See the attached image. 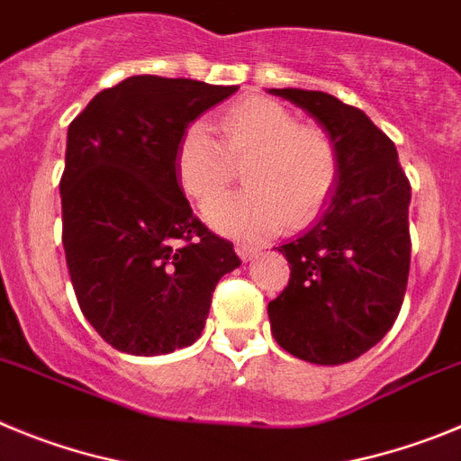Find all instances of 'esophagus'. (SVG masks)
<instances>
[{
  "label": "esophagus",
  "instance_id": "esophagus-1",
  "mask_svg": "<svg viewBox=\"0 0 461 461\" xmlns=\"http://www.w3.org/2000/svg\"><path fill=\"white\" fill-rule=\"evenodd\" d=\"M235 251H238V256L242 260H251L256 256V247H251V244H247V242H238L235 244Z\"/></svg>",
  "mask_w": 461,
  "mask_h": 461
}]
</instances>
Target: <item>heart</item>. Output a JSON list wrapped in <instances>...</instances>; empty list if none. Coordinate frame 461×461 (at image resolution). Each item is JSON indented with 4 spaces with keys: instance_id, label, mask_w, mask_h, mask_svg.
Wrapping results in <instances>:
<instances>
[{
    "instance_id": "b5f03b06",
    "label": "heart",
    "mask_w": 461,
    "mask_h": 461,
    "mask_svg": "<svg viewBox=\"0 0 461 461\" xmlns=\"http://www.w3.org/2000/svg\"><path fill=\"white\" fill-rule=\"evenodd\" d=\"M247 189L210 203L212 226L238 238H260L284 223L304 226L330 203L341 175L337 142L323 126L266 96L230 105L219 117V140L203 124L186 126L175 149V173L195 203L212 201L244 166Z\"/></svg>"
}]
</instances>
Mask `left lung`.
Returning <instances> with one entry per match:
<instances>
[{
    "mask_svg": "<svg viewBox=\"0 0 461 461\" xmlns=\"http://www.w3.org/2000/svg\"><path fill=\"white\" fill-rule=\"evenodd\" d=\"M337 142L341 175L319 223L281 244L288 286L267 304L276 344L313 365L356 360L385 337L411 266L409 177L394 142L360 108L312 89H270Z\"/></svg>",
    "mask_w": 461,
    "mask_h": 461,
    "instance_id": "1",
    "label": "left lung"
}]
</instances>
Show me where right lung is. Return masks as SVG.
<instances>
[{
  "instance_id": "right-lung-1",
  "label": "right lung",
  "mask_w": 461,
  "mask_h": 461,
  "mask_svg": "<svg viewBox=\"0 0 461 461\" xmlns=\"http://www.w3.org/2000/svg\"><path fill=\"white\" fill-rule=\"evenodd\" d=\"M235 85L131 76L68 124L62 244L80 312L113 348L164 356L194 344L212 293L240 266L191 212L175 173L186 126Z\"/></svg>"
}]
</instances>
